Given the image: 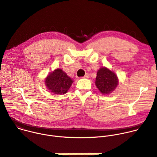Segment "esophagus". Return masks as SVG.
Returning a JSON list of instances; mask_svg holds the SVG:
<instances>
[{"mask_svg": "<svg viewBox=\"0 0 157 157\" xmlns=\"http://www.w3.org/2000/svg\"><path fill=\"white\" fill-rule=\"evenodd\" d=\"M83 77V78H88L89 77V74H86Z\"/></svg>", "mask_w": 157, "mask_h": 157, "instance_id": "esophagus-1", "label": "esophagus"}]
</instances>
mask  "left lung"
<instances>
[{
  "instance_id": "obj_1",
  "label": "left lung",
  "mask_w": 157,
  "mask_h": 157,
  "mask_svg": "<svg viewBox=\"0 0 157 157\" xmlns=\"http://www.w3.org/2000/svg\"><path fill=\"white\" fill-rule=\"evenodd\" d=\"M118 84V79L113 71L101 68L98 70L95 80V85L103 94H107L115 90Z\"/></svg>"
}]
</instances>
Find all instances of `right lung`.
Listing matches in <instances>:
<instances>
[{
	"label": "right lung",
	"instance_id": "add662e5",
	"mask_svg": "<svg viewBox=\"0 0 157 157\" xmlns=\"http://www.w3.org/2000/svg\"><path fill=\"white\" fill-rule=\"evenodd\" d=\"M72 83L73 80L61 69H56L45 80L47 88L52 92L59 95L65 94Z\"/></svg>",
	"mask_w": 157,
	"mask_h": 157
}]
</instances>
